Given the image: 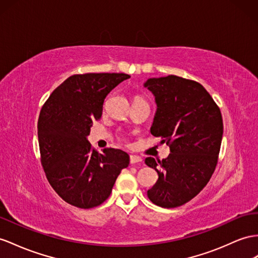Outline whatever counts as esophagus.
<instances>
[{"label": "esophagus", "instance_id": "esophagus-1", "mask_svg": "<svg viewBox=\"0 0 258 258\" xmlns=\"http://www.w3.org/2000/svg\"><path fill=\"white\" fill-rule=\"evenodd\" d=\"M143 161V159L141 157L135 156V155H131L130 156V162L131 164H135V163H141Z\"/></svg>", "mask_w": 258, "mask_h": 258}]
</instances>
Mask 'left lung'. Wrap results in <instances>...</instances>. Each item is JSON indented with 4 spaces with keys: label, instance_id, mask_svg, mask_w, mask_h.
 Masks as SVG:
<instances>
[{
    "label": "left lung",
    "instance_id": "8db88e82",
    "mask_svg": "<svg viewBox=\"0 0 258 258\" xmlns=\"http://www.w3.org/2000/svg\"><path fill=\"white\" fill-rule=\"evenodd\" d=\"M144 87L157 104L150 133L170 147L166 159H145L158 173L147 196L162 208L179 207L200 193L214 173L223 134L221 112L207 90L189 79L148 78Z\"/></svg>",
    "mask_w": 258,
    "mask_h": 258
}]
</instances>
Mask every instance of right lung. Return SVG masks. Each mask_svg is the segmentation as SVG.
Segmentation results:
<instances>
[{
    "label": "right lung",
    "instance_id": "add662e5",
    "mask_svg": "<svg viewBox=\"0 0 258 258\" xmlns=\"http://www.w3.org/2000/svg\"><path fill=\"white\" fill-rule=\"evenodd\" d=\"M131 76L123 73L73 75L43 104L38 120L41 163L51 186L63 201L88 209L101 205L112 192L130 156L121 149L98 154L88 135L101 118L105 97Z\"/></svg>",
    "mask_w": 258,
    "mask_h": 258
}]
</instances>
